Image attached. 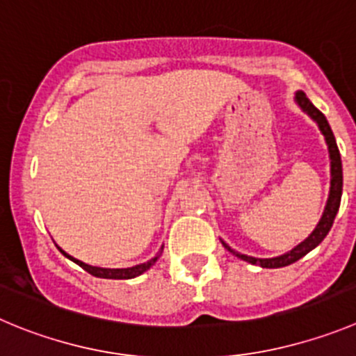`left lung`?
Returning <instances> with one entry per match:
<instances>
[{
  "label": "left lung",
  "mask_w": 356,
  "mask_h": 356,
  "mask_svg": "<svg viewBox=\"0 0 356 356\" xmlns=\"http://www.w3.org/2000/svg\"><path fill=\"white\" fill-rule=\"evenodd\" d=\"M295 99H297V103L300 105L302 111L307 112V114L318 122L321 133L325 135V140H327L328 152H330V175H332V179H330V195H328V202H327V207H325L323 216H321L320 223H318V227L314 228L313 234L309 235V237L305 238L304 242H300L297 248L291 249L290 253L283 254V257L264 258V260H261V258L245 257V254L235 253L234 249H230L223 242L225 248H227L228 251H232L234 254H237L241 260L249 261V264H253V265H260V267H264V268L286 267V265L295 264V261L300 260L302 257H305V254H307L311 249L316 248V245L320 244V242L323 241L325 237H327L328 232H330L332 225H334L335 214H337V211H339V205H341V195H343V163H341V154H339L337 144H335V137H334V133H332L330 124H328L327 118H325V115L321 114V112L318 111L316 107H314L313 103L309 102V98L305 96V92L298 91L297 95H295Z\"/></svg>",
  "instance_id": "obj_1"
}]
</instances>
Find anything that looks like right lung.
Segmentation results:
<instances>
[{
	"label": "right lung",
	"mask_w": 356,
	"mask_h": 356,
	"mask_svg": "<svg viewBox=\"0 0 356 356\" xmlns=\"http://www.w3.org/2000/svg\"><path fill=\"white\" fill-rule=\"evenodd\" d=\"M59 251H61V253L65 254L66 258H70V260H72V261H75V264H77V265H81V267L84 268L86 272H89V274L95 275V277H103V279H131V277H137V275L144 274V272L147 270L149 267H152V265L156 264V260H158V258L161 257L163 248L159 249L158 253H156L154 258H151V260L145 261V264L135 265V267H129V268H102V267H91V265L84 264V261L75 260V258H72V257H70V254H66L61 248H59Z\"/></svg>",
	"instance_id": "add662e5"
}]
</instances>
